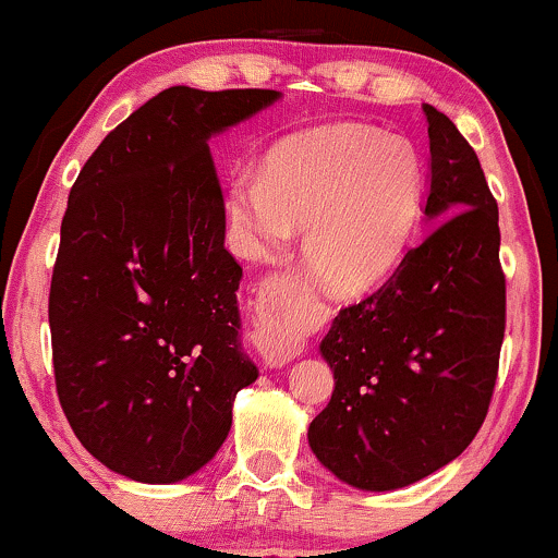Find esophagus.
I'll use <instances>...</instances> for the list:
<instances>
[{
  "mask_svg": "<svg viewBox=\"0 0 558 558\" xmlns=\"http://www.w3.org/2000/svg\"><path fill=\"white\" fill-rule=\"evenodd\" d=\"M284 290L287 279L284 277H268L260 284L258 292V329H255V350L268 368H281V365L292 363L294 357H300L303 344L294 342L287 337V331L281 329V318H284Z\"/></svg>",
  "mask_w": 558,
  "mask_h": 558,
  "instance_id": "1",
  "label": "esophagus"
}]
</instances>
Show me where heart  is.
I'll list each match as a JSON object with an SVG mask.
<instances>
[{
    "instance_id": "heart-1",
    "label": "heart",
    "mask_w": 558,
    "mask_h": 558,
    "mask_svg": "<svg viewBox=\"0 0 558 558\" xmlns=\"http://www.w3.org/2000/svg\"><path fill=\"white\" fill-rule=\"evenodd\" d=\"M423 208V167L410 141L357 122L287 137L264 177L234 174L227 216L247 258L284 251L307 229V271L333 294H365L397 271Z\"/></svg>"
}]
</instances>
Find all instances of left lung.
<instances>
[{
    "instance_id": "8db88e82",
    "label": "left lung",
    "mask_w": 558,
    "mask_h": 558,
    "mask_svg": "<svg viewBox=\"0 0 558 558\" xmlns=\"http://www.w3.org/2000/svg\"><path fill=\"white\" fill-rule=\"evenodd\" d=\"M434 221L421 245L320 342L331 402L307 428L326 470L363 490L423 481L470 447L488 415L507 326L499 206L473 146L425 104Z\"/></svg>"
}]
</instances>
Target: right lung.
<instances>
[{"instance_id":"1","label":"right lung","mask_w":558,"mask_h":558,"mask_svg":"<svg viewBox=\"0 0 558 558\" xmlns=\"http://www.w3.org/2000/svg\"><path fill=\"white\" fill-rule=\"evenodd\" d=\"M281 94L161 90L104 137L70 190L49 292L59 404L130 481L198 473L258 378L242 352V268L225 247L208 137Z\"/></svg>"}]
</instances>
